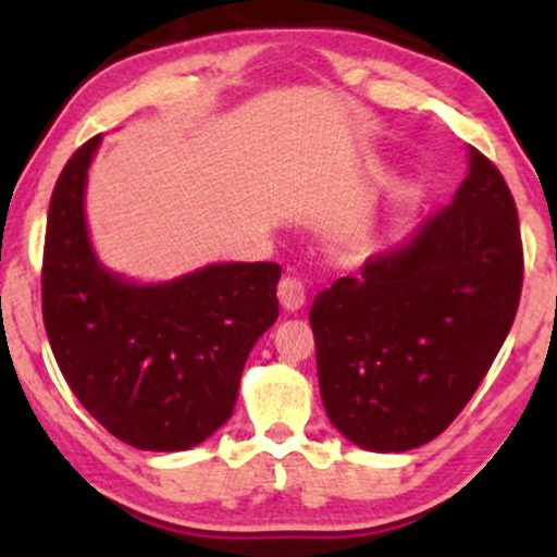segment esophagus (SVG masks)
Listing matches in <instances>:
<instances>
[{"instance_id": "esophagus-1", "label": "esophagus", "mask_w": 557, "mask_h": 557, "mask_svg": "<svg viewBox=\"0 0 557 557\" xmlns=\"http://www.w3.org/2000/svg\"><path fill=\"white\" fill-rule=\"evenodd\" d=\"M280 304H283L285 311H298L300 306L306 304V285L304 280L296 277V274H285L277 285Z\"/></svg>"}]
</instances>
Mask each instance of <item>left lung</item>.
<instances>
[{"instance_id": "1", "label": "left lung", "mask_w": 557, "mask_h": 557, "mask_svg": "<svg viewBox=\"0 0 557 557\" xmlns=\"http://www.w3.org/2000/svg\"><path fill=\"white\" fill-rule=\"evenodd\" d=\"M523 283L516 201L471 149L453 203L406 246L341 277L309 311L319 393L350 443L403 453L437 437L482 385Z\"/></svg>"}]
</instances>
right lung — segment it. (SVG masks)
<instances>
[{
	"mask_svg": "<svg viewBox=\"0 0 557 557\" xmlns=\"http://www.w3.org/2000/svg\"><path fill=\"white\" fill-rule=\"evenodd\" d=\"M101 136L67 159L49 201L41 311L75 398L123 443L188 450L233 417L253 343L280 314V264H214L168 285H133L91 251L86 172Z\"/></svg>",
	"mask_w": 557,
	"mask_h": 557,
	"instance_id": "obj_1",
	"label": "right lung"
}]
</instances>
